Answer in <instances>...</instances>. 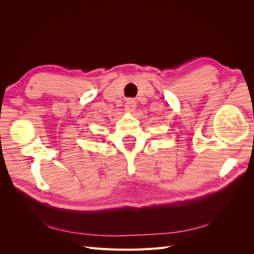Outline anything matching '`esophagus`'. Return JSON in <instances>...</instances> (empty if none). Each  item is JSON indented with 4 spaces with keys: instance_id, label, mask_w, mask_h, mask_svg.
<instances>
[{
    "instance_id": "34e87169",
    "label": "esophagus",
    "mask_w": 254,
    "mask_h": 254,
    "mask_svg": "<svg viewBox=\"0 0 254 254\" xmlns=\"http://www.w3.org/2000/svg\"><path fill=\"white\" fill-rule=\"evenodd\" d=\"M135 106H136V103H135L134 99L128 98L127 101H126V103H125V109H126L128 112H131V111L134 110Z\"/></svg>"
}]
</instances>
